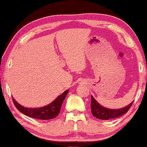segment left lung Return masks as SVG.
<instances>
[{
  "instance_id": "obj_1",
  "label": "left lung",
  "mask_w": 147,
  "mask_h": 147,
  "mask_svg": "<svg viewBox=\"0 0 147 147\" xmlns=\"http://www.w3.org/2000/svg\"><path fill=\"white\" fill-rule=\"evenodd\" d=\"M133 101L130 103L129 105L123 107L122 108L119 109H110V108H106V107L101 106L99 104L93 96L91 95V108L92 115L97 119L101 120H109V119H115L121 116L125 115L127 112L128 110L131 106Z\"/></svg>"
}]
</instances>
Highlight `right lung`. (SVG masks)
Here are the masks:
<instances>
[{
    "label": "right lung",
    "instance_id": "right-lung-1",
    "mask_svg": "<svg viewBox=\"0 0 147 147\" xmlns=\"http://www.w3.org/2000/svg\"><path fill=\"white\" fill-rule=\"evenodd\" d=\"M69 90V89L66 90L61 95L58 96L50 104L40 108H32L24 107L18 104L13 97V101L16 108L24 115L40 120H49V119H54L59 115L63 100L66 97Z\"/></svg>",
    "mask_w": 147,
    "mask_h": 147
}]
</instances>
